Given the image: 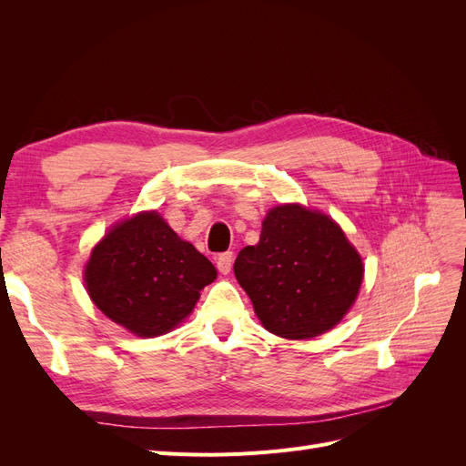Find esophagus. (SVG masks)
Returning <instances> with one entry per match:
<instances>
[{
  "label": "esophagus",
  "mask_w": 466,
  "mask_h": 466,
  "mask_svg": "<svg viewBox=\"0 0 466 466\" xmlns=\"http://www.w3.org/2000/svg\"><path fill=\"white\" fill-rule=\"evenodd\" d=\"M216 266L221 274H229L231 266H233V252H221V255L216 257Z\"/></svg>",
  "instance_id": "obj_1"
}]
</instances>
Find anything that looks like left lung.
Instances as JSON below:
<instances>
[{
    "mask_svg": "<svg viewBox=\"0 0 466 466\" xmlns=\"http://www.w3.org/2000/svg\"><path fill=\"white\" fill-rule=\"evenodd\" d=\"M233 270L264 329L289 340L330 330L363 279L361 258L344 231L299 204L268 211L258 245L238 252Z\"/></svg>",
    "mask_w": 466,
    "mask_h": 466,
    "instance_id": "obj_1",
    "label": "left lung"
}]
</instances>
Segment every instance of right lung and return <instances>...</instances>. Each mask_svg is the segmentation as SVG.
Masks as SVG:
<instances>
[{
    "mask_svg": "<svg viewBox=\"0 0 466 466\" xmlns=\"http://www.w3.org/2000/svg\"><path fill=\"white\" fill-rule=\"evenodd\" d=\"M216 276L214 264L182 241L157 211L115 225L93 248L86 268L93 303L144 338L173 330Z\"/></svg>",
    "mask_w": 466,
    "mask_h": 466,
    "instance_id": "obj_1",
    "label": "right lung"
}]
</instances>
